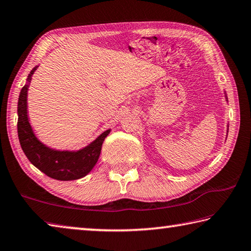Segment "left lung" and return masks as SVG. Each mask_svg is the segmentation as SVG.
Instances as JSON below:
<instances>
[{"instance_id":"obj_1","label":"left lung","mask_w":251,"mask_h":251,"mask_svg":"<svg viewBox=\"0 0 251 251\" xmlns=\"http://www.w3.org/2000/svg\"><path fill=\"white\" fill-rule=\"evenodd\" d=\"M226 99H227V97H226ZM227 132H228V131H227Z\"/></svg>"}]
</instances>
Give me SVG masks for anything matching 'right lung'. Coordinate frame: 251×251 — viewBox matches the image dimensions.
Masks as SVG:
<instances>
[{"instance_id": "add662e5", "label": "right lung", "mask_w": 251, "mask_h": 251, "mask_svg": "<svg viewBox=\"0 0 251 251\" xmlns=\"http://www.w3.org/2000/svg\"><path fill=\"white\" fill-rule=\"evenodd\" d=\"M38 66L34 67L27 77V83L22 88L17 103V133L22 150L30 163L58 181L78 179L90 172L99 159L101 147L111 130L104 131L89 146L78 151H58L46 147L34 134L27 116V90L32 76Z\"/></svg>"}]
</instances>
